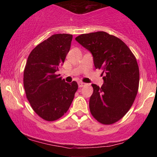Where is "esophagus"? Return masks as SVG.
<instances>
[{
  "instance_id": "esophagus-1",
  "label": "esophagus",
  "mask_w": 157,
  "mask_h": 157,
  "mask_svg": "<svg viewBox=\"0 0 157 157\" xmlns=\"http://www.w3.org/2000/svg\"><path fill=\"white\" fill-rule=\"evenodd\" d=\"M85 85H86V83H84V82H78V86L79 88H82V86H84Z\"/></svg>"
}]
</instances>
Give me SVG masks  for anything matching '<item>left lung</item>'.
Here are the masks:
<instances>
[{
	"instance_id": "1",
	"label": "left lung",
	"mask_w": 157,
	"mask_h": 157,
	"mask_svg": "<svg viewBox=\"0 0 157 157\" xmlns=\"http://www.w3.org/2000/svg\"><path fill=\"white\" fill-rule=\"evenodd\" d=\"M75 40L91 52L95 68L103 71L101 87L91 85L90 111L100 123H114L128 111L137 94L140 71L136 57L123 41L107 32L82 34Z\"/></svg>"
}]
</instances>
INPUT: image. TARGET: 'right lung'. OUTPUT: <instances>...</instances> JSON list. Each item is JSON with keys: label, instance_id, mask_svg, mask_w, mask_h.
<instances>
[{"label": "right lung", "instance_id": "right-lung-1", "mask_svg": "<svg viewBox=\"0 0 157 157\" xmlns=\"http://www.w3.org/2000/svg\"><path fill=\"white\" fill-rule=\"evenodd\" d=\"M72 35L56 34L37 45L29 55L23 86L32 109L46 121L60 118L68 111L78 89L57 75L70 50Z\"/></svg>", "mask_w": 157, "mask_h": 157}]
</instances>
